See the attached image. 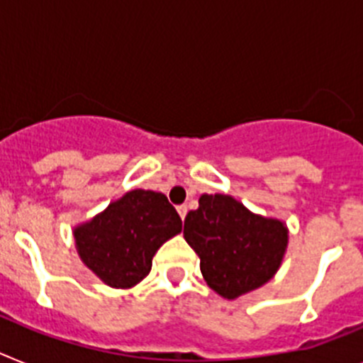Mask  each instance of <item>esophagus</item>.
Here are the masks:
<instances>
[{"instance_id":"34e87169","label":"esophagus","mask_w":363,"mask_h":363,"mask_svg":"<svg viewBox=\"0 0 363 363\" xmlns=\"http://www.w3.org/2000/svg\"><path fill=\"white\" fill-rule=\"evenodd\" d=\"M177 212H179V216H181V218L184 219V218H186V214H188V206L186 205L177 206Z\"/></svg>"}]
</instances>
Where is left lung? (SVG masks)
<instances>
[{"mask_svg": "<svg viewBox=\"0 0 363 363\" xmlns=\"http://www.w3.org/2000/svg\"><path fill=\"white\" fill-rule=\"evenodd\" d=\"M184 240L199 257L206 284L225 299H236L275 275L288 228L279 219L252 214L230 196L205 194L184 219Z\"/></svg>", "mask_w": 363, "mask_h": 363, "instance_id": "obj_1", "label": "left lung"}]
</instances>
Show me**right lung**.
I'll return each mask as SVG.
<instances>
[{"label":"right lung","mask_w":363,"mask_h":363,"mask_svg":"<svg viewBox=\"0 0 363 363\" xmlns=\"http://www.w3.org/2000/svg\"><path fill=\"white\" fill-rule=\"evenodd\" d=\"M182 230L164 194L133 190L75 228L81 260L112 288H130L151 271L155 252Z\"/></svg>","instance_id":"add662e5"}]
</instances>
